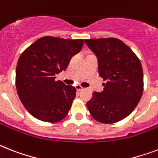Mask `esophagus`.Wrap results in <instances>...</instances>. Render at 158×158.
<instances>
[{"instance_id":"esophagus-1","label":"esophagus","mask_w":158,"mask_h":158,"mask_svg":"<svg viewBox=\"0 0 158 158\" xmlns=\"http://www.w3.org/2000/svg\"><path fill=\"white\" fill-rule=\"evenodd\" d=\"M75 88H76L77 91H82L83 89V87H81L80 85H76L75 86Z\"/></svg>"}]
</instances>
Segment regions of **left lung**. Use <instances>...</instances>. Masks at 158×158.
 <instances>
[{
	"instance_id": "obj_1",
	"label": "left lung",
	"mask_w": 158,
	"mask_h": 158,
	"mask_svg": "<svg viewBox=\"0 0 158 158\" xmlns=\"http://www.w3.org/2000/svg\"><path fill=\"white\" fill-rule=\"evenodd\" d=\"M98 60L100 76L106 81L104 90L93 92L87 102L92 118L101 123H114L136 107L143 94V69L139 59L116 38L84 40Z\"/></svg>"
}]
</instances>
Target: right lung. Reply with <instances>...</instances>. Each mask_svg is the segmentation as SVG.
I'll list each match as a JSON object with an SVG mask.
<instances>
[{"instance_id": "right-lung-1", "label": "right lung", "mask_w": 158, "mask_h": 158, "mask_svg": "<svg viewBox=\"0 0 158 158\" xmlns=\"http://www.w3.org/2000/svg\"><path fill=\"white\" fill-rule=\"evenodd\" d=\"M82 39L41 37L19 57L16 67V88L19 99L31 114L47 123L66 118L75 97L76 89L56 81L66 70L71 57L80 52Z\"/></svg>"}]
</instances>
